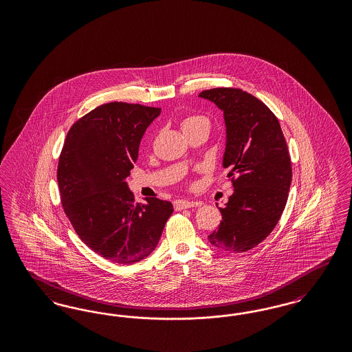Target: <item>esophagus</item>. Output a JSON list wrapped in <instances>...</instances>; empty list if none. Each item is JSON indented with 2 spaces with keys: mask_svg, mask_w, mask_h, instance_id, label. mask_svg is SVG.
I'll use <instances>...</instances> for the list:
<instances>
[{
  "mask_svg": "<svg viewBox=\"0 0 352 352\" xmlns=\"http://www.w3.org/2000/svg\"><path fill=\"white\" fill-rule=\"evenodd\" d=\"M199 201H188V199H177L174 201V208L175 210H184V208H191L195 206H199Z\"/></svg>",
  "mask_w": 352,
  "mask_h": 352,
  "instance_id": "esophagus-1",
  "label": "esophagus"
}]
</instances>
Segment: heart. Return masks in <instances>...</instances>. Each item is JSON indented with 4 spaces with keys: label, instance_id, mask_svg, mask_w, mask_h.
<instances>
[{
    "label": "heart",
    "instance_id": "1",
    "mask_svg": "<svg viewBox=\"0 0 352 352\" xmlns=\"http://www.w3.org/2000/svg\"><path fill=\"white\" fill-rule=\"evenodd\" d=\"M198 125H210L208 118L201 116V115H187L181 121V126H182L184 132L191 129V128H195Z\"/></svg>",
    "mask_w": 352,
    "mask_h": 352
}]
</instances>
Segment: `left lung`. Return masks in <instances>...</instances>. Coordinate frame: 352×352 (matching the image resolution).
Here are the masks:
<instances>
[{
    "mask_svg": "<svg viewBox=\"0 0 352 352\" xmlns=\"http://www.w3.org/2000/svg\"><path fill=\"white\" fill-rule=\"evenodd\" d=\"M199 98L224 113L223 168L234 187L208 240L223 251H250L273 231L286 206L292 164L284 134L268 107L243 89L212 88Z\"/></svg>",
    "mask_w": 352,
    "mask_h": 352,
    "instance_id": "obj_1",
    "label": "left lung"
}]
</instances>
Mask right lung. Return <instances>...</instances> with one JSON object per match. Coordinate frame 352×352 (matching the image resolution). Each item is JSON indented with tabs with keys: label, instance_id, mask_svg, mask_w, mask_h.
I'll return each instance as SVG.
<instances>
[{
	"label": "right lung",
	"instance_id": "add662e5",
	"mask_svg": "<svg viewBox=\"0 0 352 352\" xmlns=\"http://www.w3.org/2000/svg\"><path fill=\"white\" fill-rule=\"evenodd\" d=\"M161 108L108 102L68 131L58 164L63 210L84 243L101 257L129 265L155 250L173 204L158 198L134 204L126 178L141 138Z\"/></svg>",
	"mask_w": 352,
	"mask_h": 352
}]
</instances>
